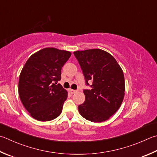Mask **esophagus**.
Masks as SVG:
<instances>
[{"label":"esophagus","instance_id":"obj_1","mask_svg":"<svg viewBox=\"0 0 157 157\" xmlns=\"http://www.w3.org/2000/svg\"><path fill=\"white\" fill-rule=\"evenodd\" d=\"M69 92H70V94H75V93L76 92V90H72V89H70V90H69Z\"/></svg>","mask_w":157,"mask_h":157}]
</instances>
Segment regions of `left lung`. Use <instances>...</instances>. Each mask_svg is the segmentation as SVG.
Listing matches in <instances>:
<instances>
[{
  "label": "left lung",
  "instance_id": "1",
  "mask_svg": "<svg viewBox=\"0 0 157 157\" xmlns=\"http://www.w3.org/2000/svg\"><path fill=\"white\" fill-rule=\"evenodd\" d=\"M81 66L85 84V102L78 105V111L93 122L108 120L120 108L125 91L123 71L113 56L100 49L74 52ZM91 81L93 85L88 82Z\"/></svg>",
  "mask_w": 157,
  "mask_h": 157
}]
</instances>
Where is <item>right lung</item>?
<instances>
[{
	"label": "right lung",
	"mask_w": 157,
	"mask_h": 157,
	"mask_svg": "<svg viewBox=\"0 0 157 157\" xmlns=\"http://www.w3.org/2000/svg\"><path fill=\"white\" fill-rule=\"evenodd\" d=\"M70 56L68 51L46 48L26 62L20 75L18 92L22 105L34 119L46 122L61 114L67 92L57 82Z\"/></svg>",
	"instance_id": "add662e5"
}]
</instances>
